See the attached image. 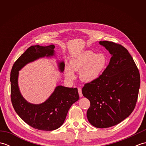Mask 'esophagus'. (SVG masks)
<instances>
[{
    "label": "esophagus",
    "instance_id": "1",
    "mask_svg": "<svg viewBox=\"0 0 146 146\" xmlns=\"http://www.w3.org/2000/svg\"><path fill=\"white\" fill-rule=\"evenodd\" d=\"M78 94H79V96L80 97H82L83 96V94L82 93V88H78Z\"/></svg>",
    "mask_w": 146,
    "mask_h": 146
}]
</instances>
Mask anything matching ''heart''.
Here are the masks:
<instances>
[{"instance_id":"obj_1","label":"heart","mask_w":146,"mask_h":146,"mask_svg":"<svg viewBox=\"0 0 146 146\" xmlns=\"http://www.w3.org/2000/svg\"><path fill=\"white\" fill-rule=\"evenodd\" d=\"M107 63V58L104 54L85 51L70 61V68L66 67L64 70L65 78L72 81L75 78L73 71H80L79 76L82 82L92 83L100 78Z\"/></svg>"}]
</instances>
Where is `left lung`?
<instances>
[{
    "label": "left lung",
    "instance_id": "1",
    "mask_svg": "<svg viewBox=\"0 0 146 146\" xmlns=\"http://www.w3.org/2000/svg\"><path fill=\"white\" fill-rule=\"evenodd\" d=\"M111 57L100 78L86 83L82 94L90 102L86 116L97 128L115 125L134 110L140 88V74L127 49L112 41H100Z\"/></svg>",
    "mask_w": 146,
    "mask_h": 146
}]
</instances>
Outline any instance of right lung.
I'll use <instances>...</instances> for the list:
<instances>
[{"label": "right lung", "mask_w": 146, "mask_h": 146, "mask_svg": "<svg viewBox=\"0 0 146 146\" xmlns=\"http://www.w3.org/2000/svg\"><path fill=\"white\" fill-rule=\"evenodd\" d=\"M54 45L31 46L15 62L11 73V97L15 112L29 125L41 131H53L61 127L70 108L79 99L78 89L63 86H56L48 100L39 105L28 103L21 94L17 83L19 71L29 62L54 55ZM59 66L63 71V62Z\"/></svg>", "instance_id": "add662e5"}]
</instances>
